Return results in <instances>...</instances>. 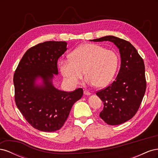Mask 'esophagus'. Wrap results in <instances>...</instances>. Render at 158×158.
Wrapping results in <instances>:
<instances>
[{
	"label": "esophagus",
	"mask_w": 158,
	"mask_h": 158,
	"mask_svg": "<svg viewBox=\"0 0 158 158\" xmlns=\"http://www.w3.org/2000/svg\"><path fill=\"white\" fill-rule=\"evenodd\" d=\"M84 94L86 95H90V92H88V91H87V90H84Z\"/></svg>",
	"instance_id": "34e87169"
}]
</instances>
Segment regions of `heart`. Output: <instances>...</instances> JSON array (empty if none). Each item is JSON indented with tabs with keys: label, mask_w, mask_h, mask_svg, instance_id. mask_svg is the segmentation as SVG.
<instances>
[{
	"label": "heart",
	"mask_w": 158,
	"mask_h": 158,
	"mask_svg": "<svg viewBox=\"0 0 158 158\" xmlns=\"http://www.w3.org/2000/svg\"><path fill=\"white\" fill-rule=\"evenodd\" d=\"M115 52L97 44H85L71 52L69 60H61L59 67L61 74L72 84H78L83 72L89 84L102 88L111 82L118 66Z\"/></svg>",
	"instance_id": "obj_1"
}]
</instances>
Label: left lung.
<instances>
[{
  "instance_id": "8db88e82",
  "label": "left lung",
  "mask_w": 158,
  "mask_h": 158,
  "mask_svg": "<svg viewBox=\"0 0 158 158\" xmlns=\"http://www.w3.org/2000/svg\"><path fill=\"white\" fill-rule=\"evenodd\" d=\"M93 41H111L119 49L121 69L115 80L96 95L103 103L99 117L110 125L130 120L139 109L146 89L145 66L142 57L130 42L113 35Z\"/></svg>"
}]
</instances>
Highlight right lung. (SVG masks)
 I'll return each instance as SVG.
<instances>
[{
    "mask_svg": "<svg viewBox=\"0 0 158 158\" xmlns=\"http://www.w3.org/2000/svg\"><path fill=\"white\" fill-rule=\"evenodd\" d=\"M65 41H45L23 55L14 74V99L28 123L43 132H55L63 126L72 107L83 95L82 88L64 92L52 83L58 74L57 61L66 51ZM41 77L43 84H35Z\"/></svg>",
    "mask_w": 158,
    "mask_h": 158,
    "instance_id": "obj_1",
    "label": "right lung"
}]
</instances>
